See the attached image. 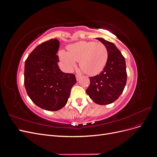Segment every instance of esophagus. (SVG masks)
Listing matches in <instances>:
<instances>
[{
  "label": "esophagus",
  "instance_id": "esophagus-1",
  "mask_svg": "<svg viewBox=\"0 0 157 157\" xmlns=\"http://www.w3.org/2000/svg\"><path fill=\"white\" fill-rule=\"evenodd\" d=\"M80 77V75H76V79H77V81H78V80H79Z\"/></svg>",
  "mask_w": 157,
  "mask_h": 157
}]
</instances>
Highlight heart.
Here are the masks:
<instances>
[{"label": "heart", "mask_w": 157, "mask_h": 157, "mask_svg": "<svg viewBox=\"0 0 157 157\" xmlns=\"http://www.w3.org/2000/svg\"><path fill=\"white\" fill-rule=\"evenodd\" d=\"M60 59L63 69L70 71L79 61L80 67L88 75L100 72L106 64L108 53L101 42L80 41L68 46V52L61 50Z\"/></svg>", "instance_id": "b5f03b06"}]
</instances>
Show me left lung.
I'll return each mask as SVG.
<instances>
[{"mask_svg": "<svg viewBox=\"0 0 157 157\" xmlns=\"http://www.w3.org/2000/svg\"><path fill=\"white\" fill-rule=\"evenodd\" d=\"M105 46L108 57L101 72L90 77V84L86 94L99 105H107L116 101L126 84L127 73L125 59L113 42L103 38H96Z\"/></svg>", "mask_w": 157, "mask_h": 157, "instance_id": "1", "label": "left lung"}]
</instances>
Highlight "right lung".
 Returning a JSON list of instances; mask_svg holds the SVG:
<instances>
[{
  "mask_svg": "<svg viewBox=\"0 0 157 157\" xmlns=\"http://www.w3.org/2000/svg\"><path fill=\"white\" fill-rule=\"evenodd\" d=\"M59 41L50 39L37 46L25 63L24 84L36 105L47 111L63 108L77 82L75 75L65 73L58 66Z\"/></svg>",
  "mask_w": 157,
  "mask_h": 157,
  "instance_id": "right-lung-1",
  "label": "right lung"
}]
</instances>
